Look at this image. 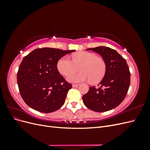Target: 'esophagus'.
Wrapping results in <instances>:
<instances>
[{
    "label": "esophagus",
    "instance_id": "1",
    "mask_svg": "<svg viewBox=\"0 0 150 150\" xmlns=\"http://www.w3.org/2000/svg\"><path fill=\"white\" fill-rule=\"evenodd\" d=\"M78 86H79L78 84H72V87L76 88V87H78Z\"/></svg>",
    "mask_w": 150,
    "mask_h": 150
}]
</instances>
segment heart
Listing matches in <instances>:
<instances>
[{
    "mask_svg": "<svg viewBox=\"0 0 150 150\" xmlns=\"http://www.w3.org/2000/svg\"><path fill=\"white\" fill-rule=\"evenodd\" d=\"M80 67L81 72L72 74ZM57 67L59 72L64 76H68L69 82L79 83L89 81L93 84L100 82L106 74V64L103 59L93 52H81L72 56V61L67 56L62 57L58 61Z\"/></svg>",
    "mask_w": 150,
    "mask_h": 150,
    "instance_id": "1",
    "label": "heart"
}]
</instances>
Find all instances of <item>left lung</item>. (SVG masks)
I'll use <instances>...</instances> for the list:
<instances>
[{"mask_svg":"<svg viewBox=\"0 0 150 150\" xmlns=\"http://www.w3.org/2000/svg\"><path fill=\"white\" fill-rule=\"evenodd\" d=\"M87 50L100 54L106 64V72L99 84L91 86L83 96L84 105L92 111L104 112L119 106L124 100L130 84V72L125 59L115 50L99 46Z\"/></svg>","mask_w":150,"mask_h":150,"instance_id":"8db88e82","label":"left lung"}]
</instances>
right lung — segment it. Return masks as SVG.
Returning <instances> with one entry per match:
<instances>
[{
  "instance_id": "right-lung-1",
  "label": "right lung",
  "mask_w": 150,
  "mask_h": 150,
  "mask_svg": "<svg viewBox=\"0 0 150 150\" xmlns=\"http://www.w3.org/2000/svg\"><path fill=\"white\" fill-rule=\"evenodd\" d=\"M74 51L44 47L24 57L17 72V84L22 98L30 108L48 113L62 106L72 84L60 74L57 64Z\"/></svg>"
}]
</instances>
